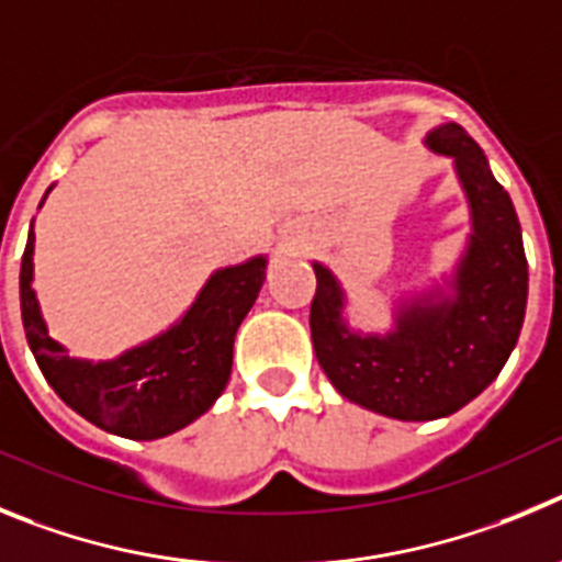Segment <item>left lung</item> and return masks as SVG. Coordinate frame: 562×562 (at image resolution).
I'll return each instance as SVG.
<instances>
[{"instance_id":"8db88e82","label":"left lung","mask_w":562,"mask_h":562,"mask_svg":"<svg viewBox=\"0 0 562 562\" xmlns=\"http://www.w3.org/2000/svg\"><path fill=\"white\" fill-rule=\"evenodd\" d=\"M423 145L451 159L468 201L470 232L451 269L394 293L386 330H358L344 282L322 260L311 262L318 367L341 397L403 423L448 417L498 378L520 336L529 291L518 215L484 150L457 123H439Z\"/></svg>"}]
</instances>
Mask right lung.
I'll return each mask as SVG.
<instances>
[{"label": "right lung", "mask_w": 562, "mask_h": 562, "mask_svg": "<svg viewBox=\"0 0 562 562\" xmlns=\"http://www.w3.org/2000/svg\"><path fill=\"white\" fill-rule=\"evenodd\" d=\"M33 251L35 232L30 224L19 274L24 336L42 375L72 412L125 439L170 437L210 412L229 383L237 327L266 282L269 257L255 255L215 269L193 305L168 330L128 347L117 358L92 361L69 356L67 347L49 336L33 288Z\"/></svg>", "instance_id": "add662e5"}]
</instances>
